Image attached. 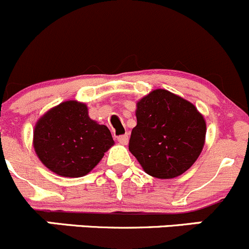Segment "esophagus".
Instances as JSON below:
<instances>
[{"label":"esophagus","mask_w":249,"mask_h":249,"mask_svg":"<svg viewBox=\"0 0 249 249\" xmlns=\"http://www.w3.org/2000/svg\"><path fill=\"white\" fill-rule=\"evenodd\" d=\"M128 139H129L128 134H124V135H120V137H117V142H119L120 144H122V145H127L128 144Z\"/></svg>","instance_id":"34e87169"}]
</instances>
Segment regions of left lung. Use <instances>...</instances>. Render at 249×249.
Segmentation results:
<instances>
[{"mask_svg": "<svg viewBox=\"0 0 249 249\" xmlns=\"http://www.w3.org/2000/svg\"><path fill=\"white\" fill-rule=\"evenodd\" d=\"M135 116L129 151L145 173L173 179L195 163L205 145L207 125L193 103L160 88L138 100Z\"/></svg>", "mask_w": 249, "mask_h": 249, "instance_id": "obj_1", "label": "left lung"}]
</instances>
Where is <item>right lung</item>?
<instances>
[{
  "label": "right lung",
  "mask_w": 249,
  "mask_h": 249,
  "mask_svg": "<svg viewBox=\"0 0 249 249\" xmlns=\"http://www.w3.org/2000/svg\"><path fill=\"white\" fill-rule=\"evenodd\" d=\"M33 144L49 171L80 178L99 163L115 142L107 125L90 119L85 103L66 100L38 119Z\"/></svg>",
  "instance_id": "right-lung-1"
}]
</instances>
